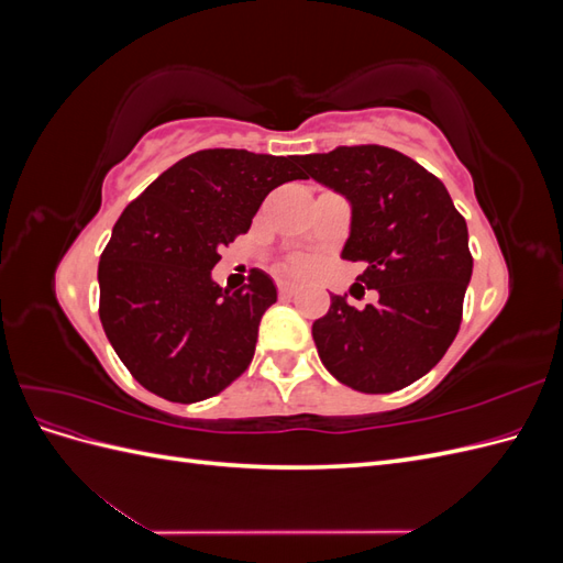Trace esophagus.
I'll return each instance as SVG.
<instances>
[{
	"instance_id": "1",
	"label": "esophagus",
	"mask_w": 563,
	"mask_h": 563,
	"mask_svg": "<svg viewBox=\"0 0 563 563\" xmlns=\"http://www.w3.org/2000/svg\"><path fill=\"white\" fill-rule=\"evenodd\" d=\"M277 288H279L282 298H291V296L298 294V284H291V282H279Z\"/></svg>"
}]
</instances>
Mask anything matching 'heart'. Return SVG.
I'll list each match as a JSON object with an SVG mask.
<instances>
[{
  "mask_svg": "<svg viewBox=\"0 0 563 563\" xmlns=\"http://www.w3.org/2000/svg\"><path fill=\"white\" fill-rule=\"evenodd\" d=\"M286 267L294 272H308L312 267V258H308V255H291V258L286 261Z\"/></svg>",
  "mask_w": 563,
  "mask_h": 563,
  "instance_id": "heart-1",
  "label": "heart"
}]
</instances>
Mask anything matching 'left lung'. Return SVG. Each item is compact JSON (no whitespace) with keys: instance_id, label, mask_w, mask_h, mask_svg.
<instances>
[{"instance_id":"1","label":"left lung","mask_w":563,"mask_h":563,"mask_svg":"<svg viewBox=\"0 0 563 563\" xmlns=\"http://www.w3.org/2000/svg\"><path fill=\"white\" fill-rule=\"evenodd\" d=\"M352 201L343 258L364 263L356 286L378 302L356 310L331 296L312 323L321 364L343 385L385 395L422 378L451 347L472 277L467 223L441 183L383 145H340L296 159Z\"/></svg>"}]
</instances>
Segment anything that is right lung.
<instances>
[{"mask_svg": "<svg viewBox=\"0 0 563 563\" xmlns=\"http://www.w3.org/2000/svg\"><path fill=\"white\" fill-rule=\"evenodd\" d=\"M296 157L199 150L145 187L100 255L98 314L131 376L168 401L216 397L249 368L277 288L261 269L228 294L211 282L220 249L249 232Z\"/></svg>", "mask_w": 563, "mask_h": 563, "instance_id": "add662e5", "label": "right lung"}]
</instances>
